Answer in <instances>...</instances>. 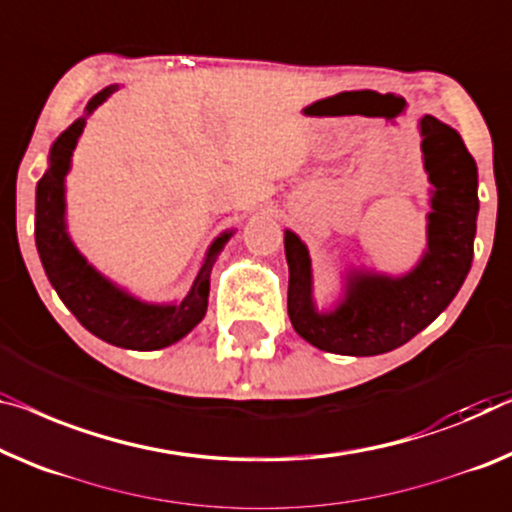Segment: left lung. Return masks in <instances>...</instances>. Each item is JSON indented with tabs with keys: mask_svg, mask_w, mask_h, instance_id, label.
<instances>
[{
	"mask_svg": "<svg viewBox=\"0 0 512 512\" xmlns=\"http://www.w3.org/2000/svg\"><path fill=\"white\" fill-rule=\"evenodd\" d=\"M427 179V248L404 276L352 269L333 310L312 299V266L305 243L285 230L289 266L287 312L294 331L312 347L345 356L393 352L432 324L460 292L474 259L478 167L460 133L432 114L418 121Z\"/></svg>",
	"mask_w": 512,
	"mask_h": 512,
	"instance_id": "8db88e82",
	"label": "left lung"
}]
</instances>
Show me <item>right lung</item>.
I'll use <instances>...</instances> for the list:
<instances>
[{"instance_id": "right-lung-1", "label": "right lung", "mask_w": 512, "mask_h": 512, "mask_svg": "<svg viewBox=\"0 0 512 512\" xmlns=\"http://www.w3.org/2000/svg\"><path fill=\"white\" fill-rule=\"evenodd\" d=\"M117 89L119 85H110L98 91L87 103L85 117L75 119L52 144L48 170L36 183V250L50 285L89 333L114 347L154 352V349L174 345L207 315L211 266L234 232L230 230L216 236L204 255L190 292L179 303L163 305L135 299L126 289L105 278L101 271H96L75 248L66 232L64 181L71 170L73 149L85 131L87 117Z\"/></svg>"}]
</instances>
